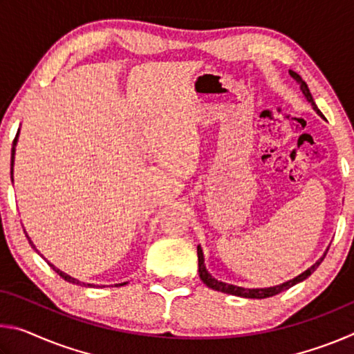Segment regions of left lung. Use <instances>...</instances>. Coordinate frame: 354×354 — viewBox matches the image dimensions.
Returning <instances> with one entry per match:
<instances>
[{
    "instance_id": "obj_1",
    "label": "left lung",
    "mask_w": 354,
    "mask_h": 354,
    "mask_svg": "<svg viewBox=\"0 0 354 354\" xmlns=\"http://www.w3.org/2000/svg\"><path fill=\"white\" fill-rule=\"evenodd\" d=\"M289 75L293 77V80H295V81L298 82L299 91L303 92L304 98H306V100L309 101L310 106H313V109H314L317 113H319L320 117H323L320 109H319V107H317V104H315L313 95H310V92H309L308 84L303 81V77L299 76L298 73H295V71H292V70H289ZM196 253H198V273H200V278H201L203 283H205L207 287H211V289H214V290L227 293V295H236V297H242V298H257V299H261V298H268V297L278 295V293L284 292V290H287V289H290L292 286L301 283V281H304L308 277H310V274H313V273L315 272V268L320 266L322 261L325 259L328 250H326V253L323 254V256L320 257V259L314 263L313 267H309L306 272H303L301 274H298V277H295V278L290 279V281H286V283H283V284L273 286V287H266V289H245V287H239V286H232V284H227V283H221V281L215 279V278L212 277V274L206 270L205 256H203V250H201L200 245H198V248H196Z\"/></svg>"
}]
</instances>
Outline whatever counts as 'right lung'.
I'll return each mask as SVG.
<instances>
[{
    "label": "right lung",
    "instance_id": "1",
    "mask_svg": "<svg viewBox=\"0 0 354 354\" xmlns=\"http://www.w3.org/2000/svg\"><path fill=\"white\" fill-rule=\"evenodd\" d=\"M19 133H20V129H19ZM19 133H17V136H15V139H14V143H12V162H10V165L12 167H14V156H15V145H17V139H19ZM10 175H14V170H12L10 171ZM12 181H14V176H12ZM25 234H26V231H25ZM26 237H28V241H29V243H31V247L35 250V251H37V253H39V250L37 248H35L34 247V243H32V241H31V239H29V236L26 234ZM41 256V254H40ZM48 263H50V262H48ZM50 267L53 268V270H55L57 274H59V277H61V278H64L65 281H68V283H71V284H77V286H84V287H92V284H86V283H81V281L80 279H76V278H71L70 277V274H67V273H64L62 270H59V268H56L55 266H53V263H50ZM124 284H127V283H122V284H115V287H118V286H124Z\"/></svg>",
    "mask_w": 354,
    "mask_h": 354
}]
</instances>
